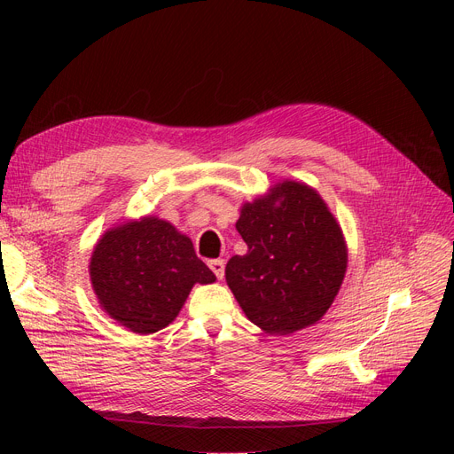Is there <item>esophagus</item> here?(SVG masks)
I'll return each instance as SVG.
<instances>
[{"instance_id": "1", "label": "esophagus", "mask_w": 454, "mask_h": 454, "mask_svg": "<svg viewBox=\"0 0 454 454\" xmlns=\"http://www.w3.org/2000/svg\"><path fill=\"white\" fill-rule=\"evenodd\" d=\"M208 267L212 269V272L215 274L219 280L223 278V274H225V261L223 259H210L208 261Z\"/></svg>"}]
</instances>
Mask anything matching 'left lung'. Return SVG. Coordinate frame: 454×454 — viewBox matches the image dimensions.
<instances>
[{
  "instance_id": "8db88e82",
  "label": "left lung",
  "mask_w": 454,
  "mask_h": 454,
  "mask_svg": "<svg viewBox=\"0 0 454 454\" xmlns=\"http://www.w3.org/2000/svg\"><path fill=\"white\" fill-rule=\"evenodd\" d=\"M237 231L248 252L229 259L225 280L244 314L270 335L318 322L347 272V242L324 199L286 180L246 202Z\"/></svg>"
}]
</instances>
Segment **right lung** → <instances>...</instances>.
Segmentation results:
<instances>
[{"label":"right lung","mask_w":454,"mask_h":454,"mask_svg":"<svg viewBox=\"0 0 454 454\" xmlns=\"http://www.w3.org/2000/svg\"><path fill=\"white\" fill-rule=\"evenodd\" d=\"M89 272L102 310L140 335L174 322L195 284L215 282L191 239L153 215L106 231Z\"/></svg>","instance_id":"right-lung-1"}]
</instances>
